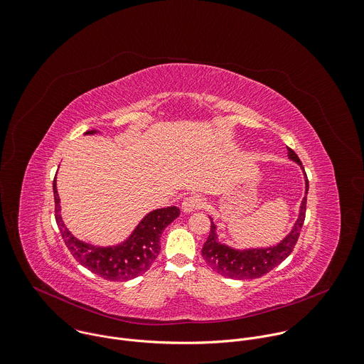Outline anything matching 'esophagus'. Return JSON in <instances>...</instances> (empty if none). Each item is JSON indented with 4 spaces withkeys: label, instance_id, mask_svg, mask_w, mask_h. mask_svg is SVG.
<instances>
[{
    "label": "esophagus",
    "instance_id": "34e87169",
    "mask_svg": "<svg viewBox=\"0 0 364 364\" xmlns=\"http://www.w3.org/2000/svg\"><path fill=\"white\" fill-rule=\"evenodd\" d=\"M205 205H206L205 198H202L200 195H191V196L183 199L182 210L186 212V213H191V212H195V210H199V209L205 208Z\"/></svg>",
    "mask_w": 364,
    "mask_h": 364
}]
</instances>
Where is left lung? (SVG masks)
Wrapping results in <instances>:
<instances>
[{"label": "left lung", "instance_id": "left-lung-1", "mask_svg": "<svg viewBox=\"0 0 364 364\" xmlns=\"http://www.w3.org/2000/svg\"><path fill=\"white\" fill-rule=\"evenodd\" d=\"M287 156L301 166V162L293 149L287 148ZM301 169H303V166H301ZM304 178H306L304 181H306V195H307L309 181H307L306 172H304ZM306 200H307V196H304L301 200L299 218H297L291 232L280 243H277L276 246H272V247L246 249V250H237V249L229 247V246L218 242L216 226H215L213 220L210 219V232H209V236L202 247V256H203L205 262L212 267L213 272H216L225 277H229V279H237V280L257 279V277L269 273L273 267L280 264L291 253V250L299 239L303 222H304Z\"/></svg>", "mask_w": 364, "mask_h": 364}]
</instances>
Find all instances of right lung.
I'll return each instance as SVG.
<instances>
[{
    "mask_svg": "<svg viewBox=\"0 0 364 364\" xmlns=\"http://www.w3.org/2000/svg\"><path fill=\"white\" fill-rule=\"evenodd\" d=\"M85 134L92 135L97 134V131L92 129ZM53 189L55 199V220L68 250L84 267L111 282H125L145 273L161 252V235L164 229L181 213L176 206L152 210L139 222L124 243L101 247L77 239L67 229L60 215L61 206L55 179Z\"/></svg>",
    "mask_w": 364,
    "mask_h": 364,
    "instance_id": "add662e5",
    "label": "right lung"
}]
</instances>
